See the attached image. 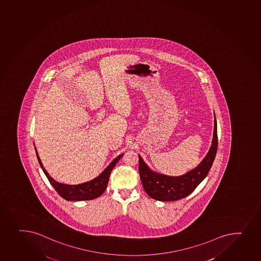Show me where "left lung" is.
I'll return each instance as SVG.
<instances>
[{"label":"left lung","mask_w":261,"mask_h":261,"mask_svg":"<svg viewBox=\"0 0 261 261\" xmlns=\"http://www.w3.org/2000/svg\"><path fill=\"white\" fill-rule=\"evenodd\" d=\"M217 120L215 116L214 137L211 149L197 168L184 175L171 177L154 173L139 155V174L147 194L158 201H175L186 198L208 174L217 154Z\"/></svg>","instance_id":"left-lung-1"}]
</instances>
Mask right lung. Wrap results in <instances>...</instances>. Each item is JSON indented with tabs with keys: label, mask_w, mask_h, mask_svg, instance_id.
I'll list each match as a JSON object with an SVG mask.
<instances>
[{
	"label": "right lung",
	"mask_w": 261,
	"mask_h": 261,
	"mask_svg": "<svg viewBox=\"0 0 261 261\" xmlns=\"http://www.w3.org/2000/svg\"><path fill=\"white\" fill-rule=\"evenodd\" d=\"M36 154H37V157L39 160V165L44 171L47 178L49 179V183L54 187V189L58 192V194L60 195L62 198L70 201L91 200V199H94V198L99 197L105 192V190L107 189L111 172L124 154H119L117 158L113 160V162H111V164L103 171V173L93 180L86 182L83 184L69 186V185L61 184V183H58L54 180L43 167V164L40 161V158L38 155L37 150H36Z\"/></svg>",
	"instance_id": "1"
}]
</instances>
